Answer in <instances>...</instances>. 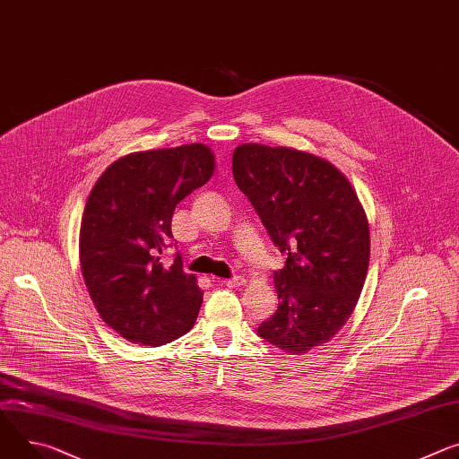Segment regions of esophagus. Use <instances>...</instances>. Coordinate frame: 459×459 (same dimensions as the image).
<instances>
[{
	"label": "esophagus",
	"instance_id": "obj_1",
	"mask_svg": "<svg viewBox=\"0 0 459 459\" xmlns=\"http://www.w3.org/2000/svg\"><path fill=\"white\" fill-rule=\"evenodd\" d=\"M243 283H245V278H243V276H234V278L223 280V285H227V287H241Z\"/></svg>",
	"mask_w": 459,
	"mask_h": 459
}]
</instances>
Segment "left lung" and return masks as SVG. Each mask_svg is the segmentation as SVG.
<instances>
[{
    "label": "left lung",
    "instance_id": "1",
    "mask_svg": "<svg viewBox=\"0 0 459 459\" xmlns=\"http://www.w3.org/2000/svg\"><path fill=\"white\" fill-rule=\"evenodd\" d=\"M232 174L271 241L287 255L274 271L276 313L258 335L285 353L322 346L353 313L368 273V220L331 162L293 148L243 144Z\"/></svg>",
    "mask_w": 459,
    "mask_h": 459
}]
</instances>
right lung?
<instances>
[{
    "label": "right lung",
    "instance_id": "add662e5",
    "mask_svg": "<svg viewBox=\"0 0 459 459\" xmlns=\"http://www.w3.org/2000/svg\"><path fill=\"white\" fill-rule=\"evenodd\" d=\"M214 172L204 144L139 152L115 160L86 203L80 264L91 300L120 337L162 346L188 333L203 290L183 271L174 247L172 216Z\"/></svg>",
    "mask_w": 459,
    "mask_h": 459
}]
</instances>
